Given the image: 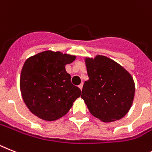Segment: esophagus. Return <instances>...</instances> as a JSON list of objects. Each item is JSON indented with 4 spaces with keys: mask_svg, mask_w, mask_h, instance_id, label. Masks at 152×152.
<instances>
[{
    "mask_svg": "<svg viewBox=\"0 0 152 152\" xmlns=\"http://www.w3.org/2000/svg\"><path fill=\"white\" fill-rule=\"evenodd\" d=\"M83 83H80V85H79V88H80L81 90H82V89H83Z\"/></svg>",
    "mask_w": 152,
    "mask_h": 152,
    "instance_id": "1",
    "label": "esophagus"
}]
</instances>
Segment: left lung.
<instances>
[{
    "label": "left lung",
    "instance_id": "8db88e82",
    "mask_svg": "<svg viewBox=\"0 0 152 152\" xmlns=\"http://www.w3.org/2000/svg\"><path fill=\"white\" fill-rule=\"evenodd\" d=\"M85 62L89 80L84 83L81 97L92 115L107 123L123 118L134 97L131 74L104 56L86 58Z\"/></svg>",
    "mask_w": 152,
    "mask_h": 152
}]
</instances>
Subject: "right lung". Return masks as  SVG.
I'll return each instance as SVG.
<instances>
[{"instance_id":"obj_1","label":"right lung","mask_w":152,"mask_h":152,"mask_svg":"<svg viewBox=\"0 0 152 152\" xmlns=\"http://www.w3.org/2000/svg\"><path fill=\"white\" fill-rule=\"evenodd\" d=\"M75 56L45 51L29 57L20 76V90L25 104L41 119L53 121L68 113L81 90L71 83L66 65Z\"/></svg>"}]
</instances>
